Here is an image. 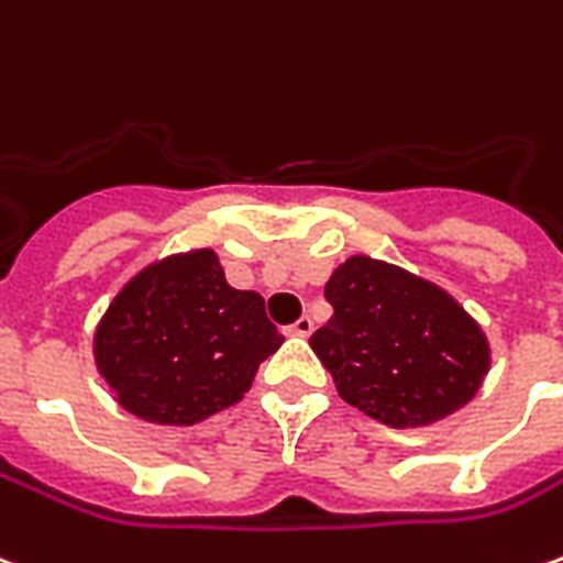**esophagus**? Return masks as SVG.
<instances>
[{
    "instance_id": "obj_1",
    "label": "esophagus",
    "mask_w": 563,
    "mask_h": 563,
    "mask_svg": "<svg viewBox=\"0 0 563 563\" xmlns=\"http://www.w3.org/2000/svg\"><path fill=\"white\" fill-rule=\"evenodd\" d=\"M313 332V320L310 317H301V320H295L289 325V335H298V338H308Z\"/></svg>"
}]
</instances>
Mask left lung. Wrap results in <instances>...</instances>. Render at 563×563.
<instances>
[{"label": "left lung", "mask_w": 563, "mask_h": 563, "mask_svg": "<svg viewBox=\"0 0 563 563\" xmlns=\"http://www.w3.org/2000/svg\"><path fill=\"white\" fill-rule=\"evenodd\" d=\"M329 322L310 347L338 396L387 427H427L473 399L490 350L478 322L439 286L353 255L325 283Z\"/></svg>", "instance_id": "obj_1"}]
</instances>
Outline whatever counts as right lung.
Segmentation results:
<instances>
[{"label": "right lung", "instance_id": "add662e5", "mask_svg": "<svg viewBox=\"0 0 563 563\" xmlns=\"http://www.w3.org/2000/svg\"><path fill=\"white\" fill-rule=\"evenodd\" d=\"M283 344L265 298L228 286L213 250L136 274L106 310L93 356L131 415L188 427L241 402Z\"/></svg>", "mask_w": 563, "mask_h": 563}]
</instances>
